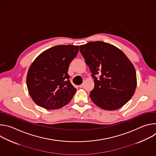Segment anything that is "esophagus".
Here are the masks:
<instances>
[{"mask_svg": "<svg viewBox=\"0 0 156 156\" xmlns=\"http://www.w3.org/2000/svg\"><path fill=\"white\" fill-rule=\"evenodd\" d=\"M83 84H81V85H80V86H79V87H83Z\"/></svg>", "mask_w": 156, "mask_h": 156, "instance_id": "esophagus-1", "label": "esophagus"}]
</instances>
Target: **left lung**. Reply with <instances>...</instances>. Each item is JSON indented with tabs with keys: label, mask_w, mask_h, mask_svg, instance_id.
Instances as JSON below:
<instances>
[{
	"label": "left lung",
	"mask_w": 156,
	"mask_h": 156,
	"mask_svg": "<svg viewBox=\"0 0 156 156\" xmlns=\"http://www.w3.org/2000/svg\"><path fill=\"white\" fill-rule=\"evenodd\" d=\"M80 51L94 78V87L90 94L92 101L107 110L124 105L136 87V71L127 57L115 46L102 41L81 45Z\"/></svg>",
	"instance_id": "1"
}]
</instances>
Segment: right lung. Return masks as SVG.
Here are the masks:
<instances>
[{
	"mask_svg": "<svg viewBox=\"0 0 156 156\" xmlns=\"http://www.w3.org/2000/svg\"><path fill=\"white\" fill-rule=\"evenodd\" d=\"M78 51V46H56L44 51L32 63L27 84L30 95L37 105L54 110L72 100L76 89L70 83L68 71Z\"/></svg>",
	"mask_w": 156,
	"mask_h": 156,
	"instance_id": "add662e5",
	"label": "right lung"
}]
</instances>
